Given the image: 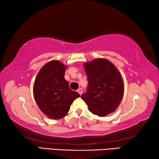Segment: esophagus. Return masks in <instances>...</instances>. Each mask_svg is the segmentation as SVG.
I'll return each instance as SVG.
<instances>
[{
  "instance_id": "esophagus-1",
  "label": "esophagus",
  "mask_w": 159,
  "mask_h": 159,
  "mask_svg": "<svg viewBox=\"0 0 159 159\" xmlns=\"http://www.w3.org/2000/svg\"><path fill=\"white\" fill-rule=\"evenodd\" d=\"M77 92L79 93L80 95H82V93H83V90L81 89V88H79V90H77Z\"/></svg>"
}]
</instances>
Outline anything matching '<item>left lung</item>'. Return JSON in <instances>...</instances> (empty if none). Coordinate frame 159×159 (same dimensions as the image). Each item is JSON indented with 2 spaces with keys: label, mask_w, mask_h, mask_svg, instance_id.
I'll list each match as a JSON object with an SVG mask.
<instances>
[{
  "label": "left lung",
  "mask_w": 159,
  "mask_h": 159,
  "mask_svg": "<svg viewBox=\"0 0 159 159\" xmlns=\"http://www.w3.org/2000/svg\"><path fill=\"white\" fill-rule=\"evenodd\" d=\"M88 86L81 98L93 114L104 117L114 112L122 101L124 83L114 64L104 58H97L83 64Z\"/></svg>",
  "instance_id": "1"
}]
</instances>
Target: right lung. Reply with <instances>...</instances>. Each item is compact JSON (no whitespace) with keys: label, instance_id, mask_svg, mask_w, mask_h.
I'll return each instance as SVG.
<instances>
[{"label":"right lung","instance_id":"1","mask_svg":"<svg viewBox=\"0 0 159 159\" xmlns=\"http://www.w3.org/2000/svg\"><path fill=\"white\" fill-rule=\"evenodd\" d=\"M66 65L58 60L48 61L40 69L34 80V99L41 111L51 119L65 116L74 99L80 95L70 89L64 79Z\"/></svg>","mask_w":159,"mask_h":159}]
</instances>
